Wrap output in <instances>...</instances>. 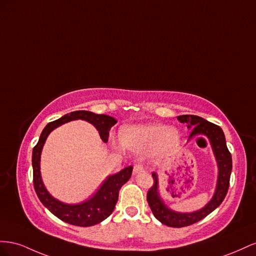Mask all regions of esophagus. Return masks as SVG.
I'll list each match as a JSON object with an SVG mask.
<instances>
[{
	"instance_id": "esophagus-1",
	"label": "esophagus",
	"mask_w": 256,
	"mask_h": 256,
	"mask_svg": "<svg viewBox=\"0 0 256 256\" xmlns=\"http://www.w3.org/2000/svg\"><path fill=\"white\" fill-rule=\"evenodd\" d=\"M144 172V166H142V164H136V165L134 166V170H133L134 174H138V172Z\"/></svg>"
}]
</instances>
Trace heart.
I'll return each mask as SVG.
<instances>
[{
    "instance_id": "heart-1",
    "label": "heart",
    "mask_w": 256,
    "mask_h": 256,
    "mask_svg": "<svg viewBox=\"0 0 256 256\" xmlns=\"http://www.w3.org/2000/svg\"><path fill=\"white\" fill-rule=\"evenodd\" d=\"M119 142L123 148L130 151L136 153L152 151L153 156L160 158L178 147L181 135L177 128L152 123L121 128Z\"/></svg>"
}]
</instances>
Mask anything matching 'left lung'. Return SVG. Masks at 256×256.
Here are the masks:
<instances>
[{
	"label": "left lung",
	"instance_id": "1",
	"mask_svg": "<svg viewBox=\"0 0 256 256\" xmlns=\"http://www.w3.org/2000/svg\"><path fill=\"white\" fill-rule=\"evenodd\" d=\"M177 119L181 123H186L188 130L192 128V133L188 137V140H193L194 137L198 135H204L208 138L216 160L218 178L214 193L205 206L196 211H192V212H179V211H174L167 206L160 197L158 191V172H152L154 184L147 194L148 204L153 216L160 223L170 226V228H184V226L194 224L202 220L204 218L220 206L226 194H228L232 166V154L228 149V146H226L225 136L220 126L205 120L202 116L194 114H182L177 116Z\"/></svg>",
	"mask_w": 256,
	"mask_h": 256
}]
</instances>
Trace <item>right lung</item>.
Segmentation results:
<instances>
[{
  "label": "right lung",
  "instance_id": "1",
  "mask_svg": "<svg viewBox=\"0 0 256 256\" xmlns=\"http://www.w3.org/2000/svg\"><path fill=\"white\" fill-rule=\"evenodd\" d=\"M74 120H84L91 123L98 130L102 140L107 142L109 130L116 123V120L110 116L98 114L86 110H77L61 116L60 119L48 123L42 130L38 142L33 148L32 166L33 184L35 192L40 200L51 214L60 220L76 226H92L104 221L112 214L121 186L126 184L132 176L133 166H128L121 172L108 176L100 188L89 200L79 204H66L54 198L44 184L40 174V156L47 137L56 128L62 124Z\"/></svg>",
  "mask_w": 256,
  "mask_h": 256
}]
</instances>
